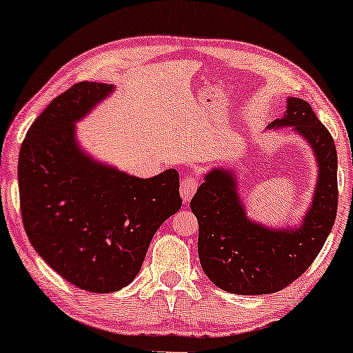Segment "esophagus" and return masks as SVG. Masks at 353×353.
I'll use <instances>...</instances> for the list:
<instances>
[{
	"mask_svg": "<svg viewBox=\"0 0 353 353\" xmlns=\"http://www.w3.org/2000/svg\"><path fill=\"white\" fill-rule=\"evenodd\" d=\"M197 190V178L194 176H186L185 180L181 181L180 185V194H181V199L185 204H188L192 199V196H194V192Z\"/></svg>",
	"mask_w": 353,
	"mask_h": 353,
	"instance_id": "esophagus-1",
	"label": "esophagus"
}]
</instances>
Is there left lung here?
<instances>
[{"label":"left lung","mask_w":353,"mask_h":353,"mask_svg":"<svg viewBox=\"0 0 353 353\" xmlns=\"http://www.w3.org/2000/svg\"><path fill=\"white\" fill-rule=\"evenodd\" d=\"M305 139L318 167L312 202L296 226L272 228L250 220L236 167H214L191 199L199 221L201 267L216 288L239 296L281 291L310 267L331 233L337 212V152L312 105L288 98L286 112L268 130L288 128Z\"/></svg>","instance_id":"1"}]
</instances>
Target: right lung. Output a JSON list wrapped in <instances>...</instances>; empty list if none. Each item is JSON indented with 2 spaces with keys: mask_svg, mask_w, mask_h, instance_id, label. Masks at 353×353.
Returning <instances> with one entry per match:
<instances>
[{
  "mask_svg": "<svg viewBox=\"0 0 353 353\" xmlns=\"http://www.w3.org/2000/svg\"><path fill=\"white\" fill-rule=\"evenodd\" d=\"M114 91L81 81L52 99L27 132L17 167L33 249L65 281L98 294L133 281L156 231L181 207L176 170L139 178L79 144L75 123Z\"/></svg>",
  "mask_w": 353,
  "mask_h": 353,
  "instance_id": "1",
  "label": "right lung"
}]
</instances>
